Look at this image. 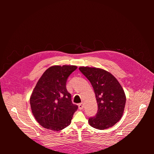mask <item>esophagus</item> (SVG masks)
I'll return each instance as SVG.
<instances>
[{"label": "esophagus", "mask_w": 154, "mask_h": 154, "mask_svg": "<svg viewBox=\"0 0 154 154\" xmlns=\"http://www.w3.org/2000/svg\"><path fill=\"white\" fill-rule=\"evenodd\" d=\"M78 107H79V109H83V107H84V105H83V103H81L78 105Z\"/></svg>", "instance_id": "34e87169"}]
</instances>
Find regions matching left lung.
<instances>
[{
	"instance_id": "8db88e82",
	"label": "left lung",
	"mask_w": 154,
	"mask_h": 154,
	"mask_svg": "<svg viewBox=\"0 0 154 154\" xmlns=\"http://www.w3.org/2000/svg\"><path fill=\"white\" fill-rule=\"evenodd\" d=\"M79 70L94 88L97 103V112L89 118L88 123L96 129L104 130L112 127L122 117L126 96L116 78L103 69L80 67Z\"/></svg>"
}]
</instances>
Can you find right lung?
Instances as JSON below:
<instances>
[{
    "label": "right lung",
    "mask_w": 154,
    "mask_h": 154,
    "mask_svg": "<svg viewBox=\"0 0 154 154\" xmlns=\"http://www.w3.org/2000/svg\"><path fill=\"white\" fill-rule=\"evenodd\" d=\"M77 69L74 66H55L39 79L30 97L32 113L44 128L59 131L68 127L78 109L66 88L67 78Z\"/></svg>",
    "instance_id": "obj_1"
}]
</instances>
